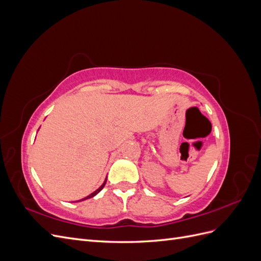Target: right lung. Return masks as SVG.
Instances as JSON below:
<instances>
[{"label":"right lung","mask_w":261,"mask_h":261,"mask_svg":"<svg viewBox=\"0 0 261 261\" xmlns=\"http://www.w3.org/2000/svg\"><path fill=\"white\" fill-rule=\"evenodd\" d=\"M106 181H107V179H106ZM106 181H105V183H103V184H102V185H101V186H100V187H99V188L97 189V191H96V192H93V193H92V194H90L89 196H87V197H86V198H84V199H88V198H92V197H93V196H96V195H97V194H98V193H99V192L101 191V189L105 187V185H106ZM84 199H82V200H84Z\"/></svg>","instance_id":"1"}]
</instances>
